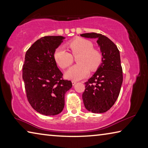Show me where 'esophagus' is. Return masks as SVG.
I'll return each instance as SVG.
<instances>
[{
	"label": "esophagus",
	"mask_w": 148,
	"mask_h": 148,
	"mask_svg": "<svg viewBox=\"0 0 148 148\" xmlns=\"http://www.w3.org/2000/svg\"><path fill=\"white\" fill-rule=\"evenodd\" d=\"M77 83V82H76V81H72V86H74L75 84H76Z\"/></svg>",
	"instance_id": "34e87169"
}]
</instances>
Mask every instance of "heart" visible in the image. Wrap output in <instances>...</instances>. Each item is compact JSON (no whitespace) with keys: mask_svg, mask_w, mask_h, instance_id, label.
I'll list each match as a JSON object with an SVG mask.
<instances>
[{"mask_svg":"<svg viewBox=\"0 0 148 148\" xmlns=\"http://www.w3.org/2000/svg\"><path fill=\"white\" fill-rule=\"evenodd\" d=\"M69 47L74 56L79 54L77 58L78 63L71 67L65 72L66 78L77 81L88 76L90 69H97L102 62L101 52L92 48V44L88 40L77 38L69 42ZM53 57L61 69H66L73 62V57L64 46H59L54 52Z\"/></svg>","mask_w":148,"mask_h":148,"instance_id":"1","label":"heart"}]
</instances>
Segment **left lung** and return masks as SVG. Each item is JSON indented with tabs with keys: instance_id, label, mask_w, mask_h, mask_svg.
<instances>
[{
	"instance_id": "obj_1",
	"label": "left lung",
	"mask_w": 148,
	"mask_h": 148,
	"mask_svg": "<svg viewBox=\"0 0 148 148\" xmlns=\"http://www.w3.org/2000/svg\"><path fill=\"white\" fill-rule=\"evenodd\" d=\"M80 36L97 39L102 56L96 72L85 83L86 89L82 95L84 106L92 113H104L114 104L121 90L123 71L119 51L104 35L91 32Z\"/></svg>"
}]
</instances>
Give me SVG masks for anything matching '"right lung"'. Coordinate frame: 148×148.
Masks as SVG:
<instances>
[{"label":"right lung","instance_id":"obj_1","mask_svg":"<svg viewBox=\"0 0 148 148\" xmlns=\"http://www.w3.org/2000/svg\"><path fill=\"white\" fill-rule=\"evenodd\" d=\"M65 37L48 36L36 40L27 50L23 66V79L27 99L38 113L55 116L64 106V95L72 82L62 79L53 54Z\"/></svg>","mask_w":148,"mask_h":148}]
</instances>
